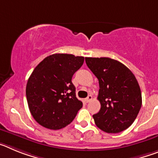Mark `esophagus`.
<instances>
[{"instance_id": "34e87169", "label": "esophagus", "mask_w": 158, "mask_h": 158, "mask_svg": "<svg viewBox=\"0 0 158 158\" xmlns=\"http://www.w3.org/2000/svg\"><path fill=\"white\" fill-rule=\"evenodd\" d=\"M92 99H93V96H92L91 95H89L87 98L85 99V102H86V103H89V102L92 100Z\"/></svg>"}]
</instances>
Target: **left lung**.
<instances>
[{
    "label": "left lung",
    "mask_w": 158,
    "mask_h": 158,
    "mask_svg": "<svg viewBox=\"0 0 158 158\" xmlns=\"http://www.w3.org/2000/svg\"><path fill=\"white\" fill-rule=\"evenodd\" d=\"M100 85L97 99L100 110L93 115L95 123L107 133H118L135 120L142 107V93L133 73L110 58H85Z\"/></svg>",
    "instance_id": "obj_1"
}]
</instances>
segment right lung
Segmentation results:
<instances>
[{"instance_id":"add662e5","label":"right lung","mask_w":158,"mask_h":158,"mask_svg":"<svg viewBox=\"0 0 158 158\" xmlns=\"http://www.w3.org/2000/svg\"><path fill=\"white\" fill-rule=\"evenodd\" d=\"M84 57L54 54L35 68L26 86V96L33 118L51 130L66 127L83 106L76 97L73 75L84 63Z\"/></svg>"}]
</instances>
